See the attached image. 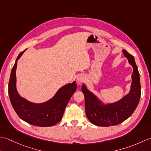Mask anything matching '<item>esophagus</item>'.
Returning a JSON list of instances; mask_svg holds the SVG:
<instances>
[{
	"instance_id": "34e87169",
	"label": "esophagus",
	"mask_w": 151,
	"mask_h": 151,
	"mask_svg": "<svg viewBox=\"0 0 151 151\" xmlns=\"http://www.w3.org/2000/svg\"><path fill=\"white\" fill-rule=\"evenodd\" d=\"M84 81H85V78L84 77V76H79L77 78V82L79 84H81L82 83L84 82Z\"/></svg>"
}]
</instances>
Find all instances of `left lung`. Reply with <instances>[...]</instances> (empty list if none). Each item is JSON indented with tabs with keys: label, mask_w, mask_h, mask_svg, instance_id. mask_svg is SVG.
<instances>
[{
	"label": "left lung",
	"mask_w": 151,
	"mask_h": 151,
	"mask_svg": "<svg viewBox=\"0 0 151 151\" xmlns=\"http://www.w3.org/2000/svg\"><path fill=\"white\" fill-rule=\"evenodd\" d=\"M123 52L132 66L133 73L130 90L121 100L104 104L84 84L82 85L86 116L91 123L97 126L110 127L121 123L131 116L138 105L141 96L139 73L134 56L126 50H123Z\"/></svg>",
	"instance_id": "1"
}]
</instances>
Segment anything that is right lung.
Wrapping results in <instances>:
<instances>
[{"instance_id": "obj_1", "label": "right lung", "mask_w": 151, "mask_h": 151, "mask_svg": "<svg viewBox=\"0 0 151 151\" xmlns=\"http://www.w3.org/2000/svg\"><path fill=\"white\" fill-rule=\"evenodd\" d=\"M24 51L19 53L11 71L8 94L12 105L18 116L28 123L42 127L54 126L62 119L66 106L76 90V83L74 81L62 86L52 99L43 103H33L21 97L16 89L15 73L17 60Z\"/></svg>"}]
</instances>
